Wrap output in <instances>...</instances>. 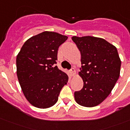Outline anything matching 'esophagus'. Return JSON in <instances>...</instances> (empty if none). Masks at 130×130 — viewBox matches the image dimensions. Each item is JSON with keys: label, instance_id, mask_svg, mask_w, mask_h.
<instances>
[{"label": "esophagus", "instance_id": "1", "mask_svg": "<svg viewBox=\"0 0 130 130\" xmlns=\"http://www.w3.org/2000/svg\"><path fill=\"white\" fill-rule=\"evenodd\" d=\"M69 72H70V73H71V76H73V75H75V73H76V71H75V69L73 68V67H72L71 69H70V71H69Z\"/></svg>", "mask_w": 130, "mask_h": 130}]
</instances>
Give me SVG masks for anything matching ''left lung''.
<instances>
[{
	"instance_id": "1",
	"label": "left lung",
	"mask_w": 130,
	"mask_h": 130,
	"mask_svg": "<svg viewBox=\"0 0 130 130\" xmlns=\"http://www.w3.org/2000/svg\"><path fill=\"white\" fill-rule=\"evenodd\" d=\"M81 53L79 75L84 86L74 92L79 105L93 107L101 104L111 93L119 79L121 68L116 47L105 39L93 36L72 37Z\"/></svg>"
}]
</instances>
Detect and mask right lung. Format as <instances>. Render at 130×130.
Wrapping results in <instances>:
<instances>
[{
    "mask_svg": "<svg viewBox=\"0 0 130 130\" xmlns=\"http://www.w3.org/2000/svg\"><path fill=\"white\" fill-rule=\"evenodd\" d=\"M66 36L44 31L30 38L17 56V75L27 100L40 109H46L57 103L61 89L68 82V75L57 67L59 47Z\"/></svg>",
    "mask_w": 130,
    "mask_h": 130,
    "instance_id": "obj_1",
    "label": "right lung"
}]
</instances>
